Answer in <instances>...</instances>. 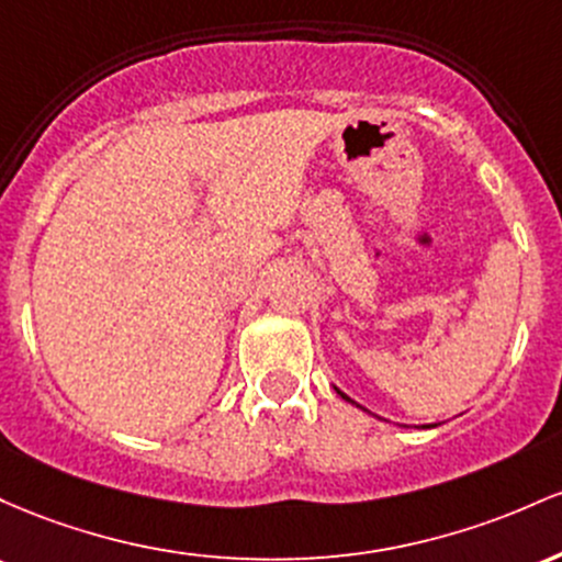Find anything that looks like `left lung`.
Wrapping results in <instances>:
<instances>
[{"label":"left lung","mask_w":562,"mask_h":562,"mask_svg":"<svg viewBox=\"0 0 562 562\" xmlns=\"http://www.w3.org/2000/svg\"><path fill=\"white\" fill-rule=\"evenodd\" d=\"M334 390H337V387H334ZM337 393H339V395H342V398H345V401H348V403H356V401H350V398H348V395H345V393H342V390H337ZM356 406H358V403H356ZM358 408H363V406H358ZM363 412H366V408H363ZM422 427H435V425H422Z\"/></svg>","instance_id":"8db88e82"}]
</instances>
